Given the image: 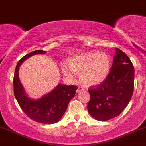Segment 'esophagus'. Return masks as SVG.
<instances>
[{
	"label": "esophagus",
	"instance_id": "obj_1",
	"mask_svg": "<svg viewBox=\"0 0 146 146\" xmlns=\"http://www.w3.org/2000/svg\"><path fill=\"white\" fill-rule=\"evenodd\" d=\"M82 91H84V88L80 86H79L78 88V89L76 90V92H77V93H79V92H82Z\"/></svg>",
	"mask_w": 146,
	"mask_h": 146
}]
</instances>
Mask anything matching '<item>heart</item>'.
Here are the masks:
<instances>
[{
	"label": "heart",
	"instance_id": "heart-1",
	"mask_svg": "<svg viewBox=\"0 0 146 146\" xmlns=\"http://www.w3.org/2000/svg\"><path fill=\"white\" fill-rule=\"evenodd\" d=\"M110 69V59L104 53L88 52L76 56L69 61V66L64 64L63 73L73 80L75 73H80V80L87 86L96 85L104 81Z\"/></svg>",
	"mask_w": 146,
	"mask_h": 146
}]
</instances>
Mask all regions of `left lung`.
Returning a JSON list of instances; mask_svg holds the SVG:
<instances>
[{
  "mask_svg": "<svg viewBox=\"0 0 146 146\" xmlns=\"http://www.w3.org/2000/svg\"><path fill=\"white\" fill-rule=\"evenodd\" d=\"M133 88V65L124 52L116 48L112 66L105 80L98 86L88 88V112L101 121L115 118L130 102Z\"/></svg>",
  "mask_w": 146,
  "mask_h": 146,
  "instance_id": "8db88e82",
  "label": "left lung"
}]
</instances>
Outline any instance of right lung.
Here are the masks:
<instances>
[{
	"label": "right lung",
	"instance_id": "right-lung-1",
	"mask_svg": "<svg viewBox=\"0 0 146 146\" xmlns=\"http://www.w3.org/2000/svg\"><path fill=\"white\" fill-rule=\"evenodd\" d=\"M46 52L42 50H36L25 55L18 61L13 78V87L14 95L20 108L29 119L41 123L52 124L61 119L69 102L76 95L78 87L59 84L51 92L37 100H33L27 98L18 77L19 68L23 61L31 56L44 54Z\"/></svg>",
	"mask_w": 146,
	"mask_h": 146
}]
</instances>
